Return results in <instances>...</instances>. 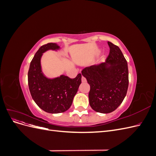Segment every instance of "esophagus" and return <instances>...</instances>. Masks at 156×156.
<instances>
[{"label":"esophagus","mask_w":156,"mask_h":156,"mask_svg":"<svg viewBox=\"0 0 156 156\" xmlns=\"http://www.w3.org/2000/svg\"><path fill=\"white\" fill-rule=\"evenodd\" d=\"M81 81L83 83H85L87 81V79L85 77H84L83 76H82V78H81Z\"/></svg>","instance_id":"1"}]
</instances>
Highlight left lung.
<instances>
[{"mask_svg": "<svg viewBox=\"0 0 156 156\" xmlns=\"http://www.w3.org/2000/svg\"><path fill=\"white\" fill-rule=\"evenodd\" d=\"M110 52L105 62L87 67L82 75L90 86L89 103L101 113L114 111L123 101L129 84L128 67L119 47L108 41Z\"/></svg>", "mask_w": 156, "mask_h": 156, "instance_id": "left-lung-1", "label": "left lung"}]
</instances>
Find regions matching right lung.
Masks as SVG:
<instances>
[{
	"label": "right lung",
	"mask_w": 156,
	"mask_h": 156,
	"mask_svg": "<svg viewBox=\"0 0 156 156\" xmlns=\"http://www.w3.org/2000/svg\"><path fill=\"white\" fill-rule=\"evenodd\" d=\"M60 49L55 43L42 45L32 58L28 72V83L32 99L42 110L53 114L68 109L81 83V73L74 79L64 75L51 79L42 72L41 58L43 53L48 50Z\"/></svg>",
	"instance_id": "right-lung-1"
}]
</instances>
